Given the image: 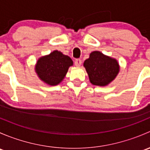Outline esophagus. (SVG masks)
Returning a JSON list of instances; mask_svg holds the SVG:
<instances>
[{
  "instance_id": "34e87169",
  "label": "esophagus",
  "mask_w": 150,
  "mask_h": 150,
  "mask_svg": "<svg viewBox=\"0 0 150 150\" xmlns=\"http://www.w3.org/2000/svg\"><path fill=\"white\" fill-rule=\"evenodd\" d=\"M81 64H82V61H81L80 59H75V64L76 67H80L81 65Z\"/></svg>"
}]
</instances>
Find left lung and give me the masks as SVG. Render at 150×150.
<instances>
[{"instance_id":"8db88e82","label":"left lung","mask_w":150,"mask_h":150,"mask_svg":"<svg viewBox=\"0 0 150 150\" xmlns=\"http://www.w3.org/2000/svg\"><path fill=\"white\" fill-rule=\"evenodd\" d=\"M83 67L88 75L91 83L106 86L114 81L120 72V65L115 58L94 51L85 60Z\"/></svg>"}]
</instances>
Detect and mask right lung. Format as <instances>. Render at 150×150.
Here are the masks:
<instances>
[{"mask_svg": "<svg viewBox=\"0 0 150 150\" xmlns=\"http://www.w3.org/2000/svg\"><path fill=\"white\" fill-rule=\"evenodd\" d=\"M73 65L72 59L57 50L40 57L35 70L40 81L49 86H57L65 78L69 67Z\"/></svg>", "mask_w": 150, "mask_h": 150, "instance_id": "1", "label": "right lung"}]
</instances>
